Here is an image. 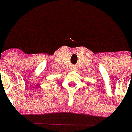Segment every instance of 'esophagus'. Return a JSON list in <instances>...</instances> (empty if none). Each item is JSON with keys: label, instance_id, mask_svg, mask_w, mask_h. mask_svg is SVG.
<instances>
[{"label": "esophagus", "instance_id": "34e87169", "mask_svg": "<svg viewBox=\"0 0 132 132\" xmlns=\"http://www.w3.org/2000/svg\"><path fill=\"white\" fill-rule=\"evenodd\" d=\"M71 70H75V68H71Z\"/></svg>", "mask_w": 132, "mask_h": 132}]
</instances>
